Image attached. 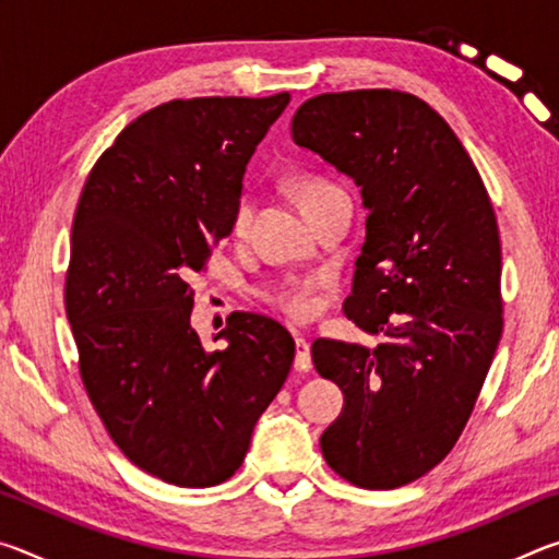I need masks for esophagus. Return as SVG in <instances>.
Wrapping results in <instances>:
<instances>
[{
	"mask_svg": "<svg viewBox=\"0 0 559 559\" xmlns=\"http://www.w3.org/2000/svg\"><path fill=\"white\" fill-rule=\"evenodd\" d=\"M313 367V359H310V345L296 335V370L298 372H308Z\"/></svg>",
	"mask_w": 559,
	"mask_h": 559,
	"instance_id": "1",
	"label": "esophagus"
}]
</instances>
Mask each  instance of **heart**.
I'll use <instances>...</instances> for the list:
<instances>
[{
	"label": "heart",
	"instance_id": "heart-1",
	"mask_svg": "<svg viewBox=\"0 0 559 559\" xmlns=\"http://www.w3.org/2000/svg\"><path fill=\"white\" fill-rule=\"evenodd\" d=\"M328 187H333V182H328V179H323V177H313V175L300 177V179H296V185H293V189H296V197H298V204H306L308 200H313L316 194H320ZM251 212H253L251 200L249 197H241V200L236 202V210L231 216L234 231H243L246 226H249ZM276 302L286 316L296 318V320H306L316 313L318 302H320L318 293H316V283L313 281L293 283L288 290L281 293Z\"/></svg>",
	"mask_w": 559,
	"mask_h": 559
}]
</instances>
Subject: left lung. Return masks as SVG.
I'll use <instances>...</instances> for the list:
<instances>
[{"label": "left lung", "mask_w": 559, "mask_h": 559, "mask_svg": "<svg viewBox=\"0 0 559 559\" xmlns=\"http://www.w3.org/2000/svg\"><path fill=\"white\" fill-rule=\"evenodd\" d=\"M290 135L362 192L367 234L343 308L382 337L372 349L313 343L318 374L345 394L320 449L353 486L400 488L459 441L503 333L493 204L456 132L412 93H323Z\"/></svg>", "instance_id": "obj_1"}]
</instances>
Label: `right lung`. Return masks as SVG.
Segmentation results:
<instances>
[{"instance_id":"right-lung-1","label":"right lung","mask_w":559,"mask_h":559,"mask_svg":"<svg viewBox=\"0 0 559 559\" xmlns=\"http://www.w3.org/2000/svg\"><path fill=\"white\" fill-rule=\"evenodd\" d=\"M288 100L163 103L98 157L75 206L66 316L81 380L118 449L165 484L231 478L290 372L276 320L231 313L214 353L189 323V278L229 236L246 165Z\"/></svg>"}]
</instances>
